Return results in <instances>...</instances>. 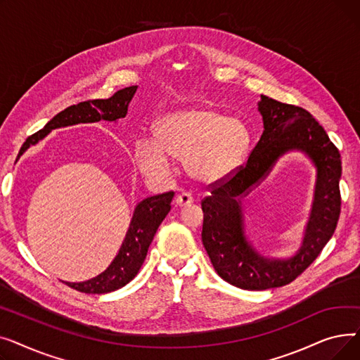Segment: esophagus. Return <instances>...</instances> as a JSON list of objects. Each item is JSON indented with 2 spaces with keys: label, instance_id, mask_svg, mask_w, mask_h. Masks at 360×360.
Wrapping results in <instances>:
<instances>
[{
  "label": "esophagus",
  "instance_id": "34e87169",
  "mask_svg": "<svg viewBox=\"0 0 360 360\" xmlns=\"http://www.w3.org/2000/svg\"><path fill=\"white\" fill-rule=\"evenodd\" d=\"M175 202H176V205H179V207H186V205H191V204L194 202V198L191 197V194L182 193V194H179V195L175 198Z\"/></svg>",
  "mask_w": 360,
  "mask_h": 360
}]
</instances>
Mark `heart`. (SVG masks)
I'll list each match as a JSON object with an SVG mask.
<instances>
[{"label":"heart","mask_w":360,"mask_h":360,"mask_svg":"<svg viewBox=\"0 0 360 360\" xmlns=\"http://www.w3.org/2000/svg\"><path fill=\"white\" fill-rule=\"evenodd\" d=\"M155 140L140 139L134 158L148 178L165 176L169 158L185 163L197 182L216 185L231 178L245 162L251 146L248 127L210 106L170 112L153 127Z\"/></svg>","instance_id":"b5f03b06"}]
</instances>
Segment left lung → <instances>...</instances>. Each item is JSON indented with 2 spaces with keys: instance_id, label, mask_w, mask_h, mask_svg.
Segmentation results:
<instances>
[{
  "instance_id": "1",
  "label": "left lung",
  "mask_w": 360,
  "mask_h": 360,
  "mask_svg": "<svg viewBox=\"0 0 360 360\" xmlns=\"http://www.w3.org/2000/svg\"><path fill=\"white\" fill-rule=\"evenodd\" d=\"M258 110L264 131L243 166L212 185L201 201L202 245L217 274L245 290L281 288L304 273L333 236L342 209L338 148L326 129L304 108L281 103L261 94ZM289 149H300L317 167L313 210L301 250L289 260H273L258 255L246 240L239 196L265 177L276 159Z\"/></svg>"
}]
</instances>
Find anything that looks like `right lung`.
I'll list each match as a JSON object with an SVG mask.
<instances>
[{
	"instance_id": "1",
	"label": "right lung",
	"mask_w": 360,
	"mask_h": 360,
	"mask_svg": "<svg viewBox=\"0 0 360 360\" xmlns=\"http://www.w3.org/2000/svg\"><path fill=\"white\" fill-rule=\"evenodd\" d=\"M137 87L139 86H129L121 89L108 99L86 101L68 106L60 113H56L41 131L30 136L23 143L17 158H20L30 146H34L36 143L45 139L55 128L75 124L98 122L101 120L117 121L120 118H124L127 115L128 105L132 96H134V93L137 91ZM172 198L174 191H169L165 194L148 197L139 202L134 210V216L131 219L125 239L120 248V252L113 258L110 266L103 273L90 280L80 283L64 281L65 285L71 289L89 295H102L124 288L127 283H129L137 276L139 270L141 269L148 247L156 235L158 228L166 217V214L170 212V201H172Z\"/></svg>"
}]
</instances>
